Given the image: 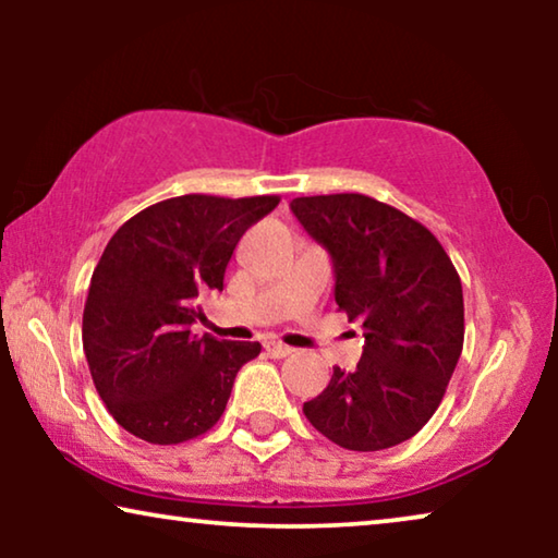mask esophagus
<instances>
[{
    "mask_svg": "<svg viewBox=\"0 0 558 558\" xmlns=\"http://www.w3.org/2000/svg\"><path fill=\"white\" fill-rule=\"evenodd\" d=\"M266 353H269L271 357H287V355H292L294 350L289 348V345H284V342L269 340V342H266Z\"/></svg>",
    "mask_w": 558,
    "mask_h": 558,
    "instance_id": "1",
    "label": "esophagus"
}]
</instances>
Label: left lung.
<instances>
[{"mask_svg":"<svg viewBox=\"0 0 558 558\" xmlns=\"http://www.w3.org/2000/svg\"><path fill=\"white\" fill-rule=\"evenodd\" d=\"M292 213L330 251L335 302L365 338L355 371L335 365L304 416L353 452L401 445L439 409L460 361V274L429 228L376 197H294Z\"/></svg>","mask_w":558,"mask_h":558,"instance_id":"8db88e82","label":"left lung"}]
</instances>
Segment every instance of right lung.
Segmentation results:
<instances>
[{
    "label": "right lung",
    "instance_id": "right-lung-1",
    "mask_svg": "<svg viewBox=\"0 0 558 558\" xmlns=\"http://www.w3.org/2000/svg\"><path fill=\"white\" fill-rule=\"evenodd\" d=\"M279 195H180L126 220L106 243L83 307V353L109 414L149 445L201 437L223 416L258 342L190 332L197 300L223 292L226 266Z\"/></svg>",
    "mask_w": 558,
    "mask_h": 558
}]
</instances>
